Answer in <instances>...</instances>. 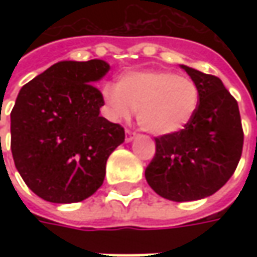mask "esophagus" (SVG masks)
<instances>
[{"mask_svg":"<svg viewBox=\"0 0 257 257\" xmlns=\"http://www.w3.org/2000/svg\"><path fill=\"white\" fill-rule=\"evenodd\" d=\"M134 136H136L134 132H132L130 128H125V142H127V143H130V142L133 140Z\"/></svg>","mask_w":257,"mask_h":257,"instance_id":"1","label":"esophagus"}]
</instances>
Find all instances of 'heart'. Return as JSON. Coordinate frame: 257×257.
I'll use <instances>...</instances> for the list:
<instances>
[{"label": "heart", "instance_id": "obj_1", "mask_svg": "<svg viewBox=\"0 0 257 257\" xmlns=\"http://www.w3.org/2000/svg\"><path fill=\"white\" fill-rule=\"evenodd\" d=\"M105 103L118 118L137 111V123L154 136L177 133L197 111L200 94L189 77L170 71H139L123 75L117 85H105Z\"/></svg>", "mask_w": 257, "mask_h": 257}]
</instances>
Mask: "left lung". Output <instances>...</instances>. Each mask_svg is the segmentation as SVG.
Wrapping results in <instances>:
<instances>
[{
  "label": "left lung",
  "mask_w": 257,
  "mask_h": 257,
  "mask_svg": "<svg viewBox=\"0 0 257 257\" xmlns=\"http://www.w3.org/2000/svg\"><path fill=\"white\" fill-rule=\"evenodd\" d=\"M182 67L199 88L197 111L183 130L154 139L156 153L144 173L154 192L173 202L217 192L232 177L243 149L239 105L222 80Z\"/></svg>",
  "instance_id": "1"
}]
</instances>
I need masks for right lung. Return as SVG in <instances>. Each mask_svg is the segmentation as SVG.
Here are the masks:
<instances>
[{"label": "right lung", "mask_w": 257, "mask_h": 257, "mask_svg": "<svg viewBox=\"0 0 257 257\" xmlns=\"http://www.w3.org/2000/svg\"><path fill=\"white\" fill-rule=\"evenodd\" d=\"M110 70L101 60L61 61L20 90L11 111L15 167L33 192L53 203H75L103 184L105 163L124 128L100 115L94 87Z\"/></svg>", "instance_id": "1"}]
</instances>
